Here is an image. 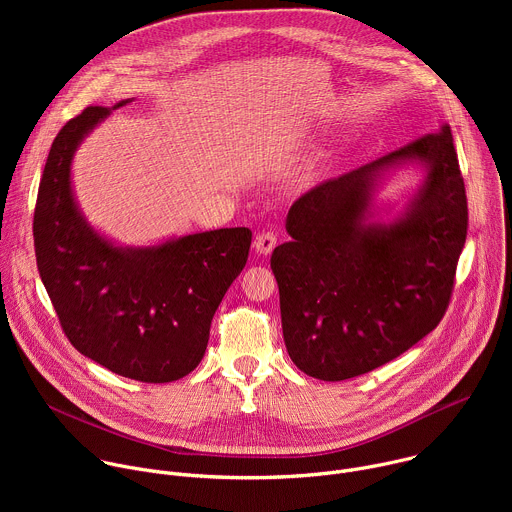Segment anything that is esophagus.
Returning <instances> with one entry per match:
<instances>
[{
	"mask_svg": "<svg viewBox=\"0 0 512 512\" xmlns=\"http://www.w3.org/2000/svg\"><path fill=\"white\" fill-rule=\"evenodd\" d=\"M275 245H277V235H275L273 231H263V233H259L257 239H255V251H257L259 255L271 253V251L275 249Z\"/></svg>",
	"mask_w": 512,
	"mask_h": 512,
	"instance_id": "esophagus-1",
	"label": "esophagus"
}]
</instances>
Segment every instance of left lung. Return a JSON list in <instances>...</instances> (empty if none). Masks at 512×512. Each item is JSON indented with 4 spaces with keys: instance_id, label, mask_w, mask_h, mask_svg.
<instances>
[{
    "instance_id": "8db88e82",
    "label": "left lung",
    "mask_w": 512,
    "mask_h": 512,
    "mask_svg": "<svg viewBox=\"0 0 512 512\" xmlns=\"http://www.w3.org/2000/svg\"><path fill=\"white\" fill-rule=\"evenodd\" d=\"M419 159L428 178L410 212L367 226L374 178ZM275 247L285 348L320 381H346L397 358L442 322L468 233V200L448 125L291 204Z\"/></svg>"
}]
</instances>
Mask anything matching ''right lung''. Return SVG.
<instances>
[{
	"label": "right lung",
	"instance_id": "right-lung-1",
	"mask_svg": "<svg viewBox=\"0 0 512 512\" xmlns=\"http://www.w3.org/2000/svg\"><path fill=\"white\" fill-rule=\"evenodd\" d=\"M107 115V107H87L52 141L34 208L38 271L81 354L141 383L178 381L202 360L212 316L243 271L253 235L218 229L150 249L99 237L72 198L70 160Z\"/></svg>",
	"mask_w": 512,
	"mask_h": 512
}]
</instances>
